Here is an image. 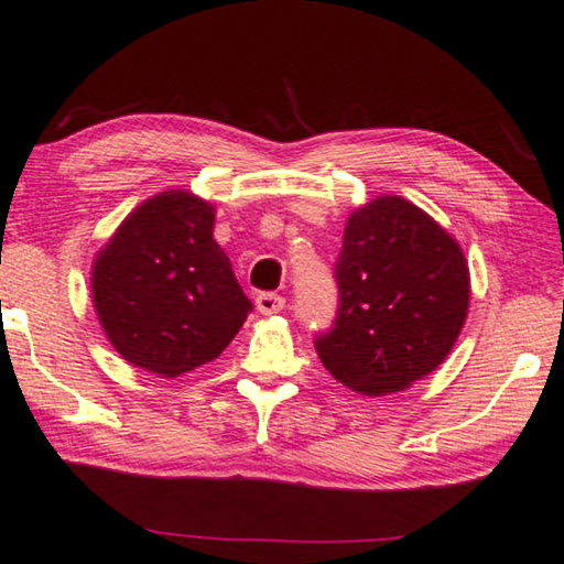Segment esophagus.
Wrapping results in <instances>:
<instances>
[{"instance_id":"obj_1","label":"esophagus","mask_w":564,"mask_h":564,"mask_svg":"<svg viewBox=\"0 0 564 564\" xmlns=\"http://www.w3.org/2000/svg\"><path fill=\"white\" fill-rule=\"evenodd\" d=\"M256 306L260 314H279V311H283L285 306V299L279 296V293H258L256 299Z\"/></svg>"}]
</instances>
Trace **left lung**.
<instances>
[{
    "instance_id": "8db88e82",
    "label": "left lung",
    "mask_w": 564,
    "mask_h": 564,
    "mask_svg": "<svg viewBox=\"0 0 564 564\" xmlns=\"http://www.w3.org/2000/svg\"><path fill=\"white\" fill-rule=\"evenodd\" d=\"M339 311L316 336L334 380L359 394L410 388L438 367L466 324L464 250L431 215L384 195L349 215L336 260Z\"/></svg>"
}]
</instances>
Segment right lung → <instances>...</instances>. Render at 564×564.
<instances>
[{"label": "right lung", "mask_w": 564, "mask_h": 564, "mask_svg": "<svg viewBox=\"0 0 564 564\" xmlns=\"http://www.w3.org/2000/svg\"><path fill=\"white\" fill-rule=\"evenodd\" d=\"M215 207L187 189L133 209L94 260V306L126 362L180 377L213 362L253 311L213 238Z\"/></svg>", "instance_id": "right-lung-1"}]
</instances>
